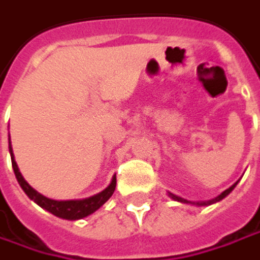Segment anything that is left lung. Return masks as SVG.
<instances>
[{
	"mask_svg": "<svg viewBox=\"0 0 260 260\" xmlns=\"http://www.w3.org/2000/svg\"><path fill=\"white\" fill-rule=\"evenodd\" d=\"M237 185V182L234 184V185H231L228 190H225L223 192H222L221 196H218L216 199H213V200H209V202H203V203H191V202H188V200H185V199H182V197H178V196H175V194H172V192H169V196L174 199V200H176V202H181V203H191V205H197V206H207V205H212V203H216V202H219V200H222L223 197H226L231 191L234 190V187Z\"/></svg>",
	"mask_w": 260,
	"mask_h": 260,
	"instance_id": "8db88e82",
	"label": "left lung"
}]
</instances>
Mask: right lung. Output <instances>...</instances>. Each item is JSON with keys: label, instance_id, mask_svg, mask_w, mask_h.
Here are the masks:
<instances>
[{"label": "right lung", "instance_id": "right-lung-1", "mask_svg": "<svg viewBox=\"0 0 260 260\" xmlns=\"http://www.w3.org/2000/svg\"><path fill=\"white\" fill-rule=\"evenodd\" d=\"M8 148H10V154H11V165H13V171H14V175L17 178L20 187L23 188L26 192V196L34 200L38 206L42 209L48 210L50 213H53L58 218H63V219H69V221H76V219H82L85 216L94 213L97 209L103 206L110 197L112 194L115 192L116 188V175L113 176L110 185L103 190L99 194L92 196V197H88V199H82V200H53V199H48L42 194H39L38 191L34 190L20 174L19 168H17V163L14 160V154H13V148L10 144V140H8Z\"/></svg>", "mask_w": 260, "mask_h": 260}]
</instances>
